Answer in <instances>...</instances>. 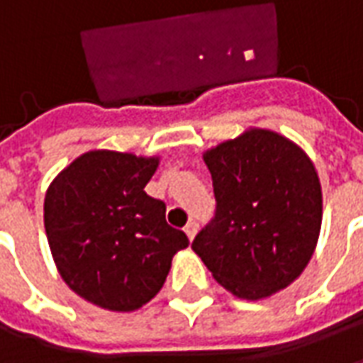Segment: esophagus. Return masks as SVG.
Segmentation results:
<instances>
[{"instance_id":"obj_1","label":"esophagus","mask_w":363,"mask_h":363,"mask_svg":"<svg viewBox=\"0 0 363 363\" xmlns=\"http://www.w3.org/2000/svg\"><path fill=\"white\" fill-rule=\"evenodd\" d=\"M196 231H198V223H196V221H189V223H186V228H184V233L189 235L190 241L194 239V235H196Z\"/></svg>"}]
</instances>
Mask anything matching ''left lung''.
I'll use <instances>...</instances> for the list:
<instances>
[{
  "mask_svg": "<svg viewBox=\"0 0 363 363\" xmlns=\"http://www.w3.org/2000/svg\"><path fill=\"white\" fill-rule=\"evenodd\" d=\"M216 216L192 251L223 288L262 299L288 288L311 260L323 220L320 182L297 143L251 128L204 153Z\"/></svg>",
  "mask_w": 363,
  "mask_h": 363,
  "instance_id": "8db88e82",
  "label": "left lung"
}]
</instances>
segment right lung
<instances>
[{
  "label": "right lung",
  "instance_id": "obj_1",
  "mask_svg": "<svg viewBox=\"0 0 363 363\" xmlns=\"http://www.w3.org/2000/svg\"><path fill=\"white\" fill-rule=\"evenodd\" d=\"M159 157L87 151L52 181L44 228L60 276L108 311H135L163 288L189 237L165 220V202L145 194Z\"/></svg>",
  "mask_w": 363,
  "mask_h": 363
}]
</instances>
